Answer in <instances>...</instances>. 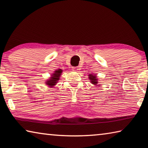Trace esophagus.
<instances>
[{
    "instance_id": "obj_1",
    "label": "esophagus",
    "mask_w": 148,
    "mask_h": 148,
    "mask_svg": "<svg viewBox=\"0 0 148 148\" xmlns=\"http://www.w3.org/2000/svg\"><path fill=\"white\" fill-rule=\"evenodd\" d=\"M72 71L74 72H78L79 68L78 67H72Z\"/></svg>"
}]
</instances>
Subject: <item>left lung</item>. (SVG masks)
<instances>
[{"label":"left lung","instance_id":"8db88e82","mask_svg":"<svg viewBox=\"0 0 148 148\" xmlns=\"http://www.w3.org/2000/svg\"><path fill=\"white\" fill-rule=\"evenodd\" d=\"M97 76H96V75H93V74H89V80H91V84H94L95 86H99L98 84V79H97Z\"/></svg>","mask_w":148,"mask_h":148}]
</instances>
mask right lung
Instances as JSON below:
<instances>
[{
	"label": "right lung",
	"instance_id": "right-lung-1",
	"mask_svg": "<svg viewBox=\"0 0 148 148\" xmlns=\"http://www.w3.org/2000/svg\"><path fill=\"white\" fill-rule=\"evenodd\" d=\"M62 72V71L61 69L56 70V71L53 72V74L51 75V76L50 77V79L47 80V82H46L47 86H48L50 87L56 86L57 82H58V80L59 79L60 76H61Z\"/></svg>",
	"mask_w": 148,
	"mask_h": 148
}]
</instances>
